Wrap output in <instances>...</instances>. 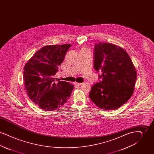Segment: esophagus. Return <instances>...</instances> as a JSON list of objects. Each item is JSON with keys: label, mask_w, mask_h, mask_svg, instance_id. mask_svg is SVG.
<instances>
[{"label": "esophagus", "mask_w": 154, "mask_h": 154, "mask_svg": "<svg viewBox=\"0 0 154 154\" xmlns=\"http://www.w3.org/2000/svg\"><path fill=\"white\" fill-rule=\"evenodd\" d=\"M74 84H75V85H81L82 84V83H78V82H75V83H74Z\"/></svg>", "instance_id": "34e87169"}]
</instances>
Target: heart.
<instances>
[{"mask_svg": "<svg viewBox=\"0 0 154 154\" xmlns=\"http://www.w3.org/2000/svg\"><path fill=\"white\" fill-rule=\"evenodd\" d=\"M87 50V48H82L81 50Z\"/></svg>", "mask_w": 154, "mask_h": 154, "instance_id": "1", "label": "heart"}]
</instances>
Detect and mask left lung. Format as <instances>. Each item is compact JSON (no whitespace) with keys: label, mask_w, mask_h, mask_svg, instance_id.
I'll use <instances>...</instances> for the list:
<instances>
[{"label":"left lung","mask_w":154,"mask_h":154,"mask_svg":"<svg viewBox=\"0 0 154 154\" xmlns=\"http://www.w3.org/2000/svg\"><path fill=\"white\" fill-rule=\"evenodd\" d=\"M94 69L102 74L94 84L89 97L100 109L113 110L131 97L137 79L136 68L128 53L121 47L100 42L95 45Z\"/></svg>","instance_id":"8db88e82"}]
</instances>
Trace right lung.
I'll use <instances>...</instances> for the list:
<instances>
[{
	"mask_svg": "<svg viewBox=\"0 0 154 154\" xmlns=\"http://www.w3.org/2000/svg\"><path fill=\"white\" fill-rule=\"evenodd\" d=\"M71 44L46 45L35 52L24 66L23 80L30 99L42 109L54 111L67 102L74 85L55 82L53 76Z\"/></svg>",
	"mask_w": 154,
	"mask_h": 154,
	"instance_id": "1",
	"label": "right lung"
}]
</instances>
